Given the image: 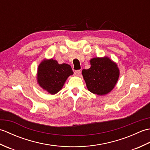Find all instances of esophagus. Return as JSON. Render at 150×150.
<instances>
[{
  "label": "esophagus",
  "mask_w": 150,
  "mask_h": 150,
  "mask_svg": "<svg viewBox=\"0 0 150 150\" xmlns=\"http://www.w3.org/2000/svg\"><path fill=\"white\" fill-rule=\"evenodd\" d=\"M81 74V70H76L74 72V75L76 76H80Z\"/></svg>",
  "instance_id": "1"
}]
</instances>
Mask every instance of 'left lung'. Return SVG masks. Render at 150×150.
<instances>
[{"instance_id":"1","label":"left lung","mask_w":150,"mask_h":150,"mask_svg":"<svg viewBox=\"0 0 150 150\" xmlns=\"http://www.w3.org/2000/svg\"><path fill=\"white\" fill-rule=\"evenodd\" d=\"M90 64V68L82 71L88 90L98 95L109 93L119 79V70L117 64L108 57L93 58Z\"/></svg>"}]
</instances>
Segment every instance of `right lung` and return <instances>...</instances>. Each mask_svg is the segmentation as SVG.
Listing matches in <instances>:
<instances>
[{"mask_svg":"<svg viewBox=\"0 0 150 150\" xmlns=\"http://www.w3.org/2000/svg\"><path fill=\"white\" fill-rule=\"evenodd\" d=\"M73 74L69 64H59L53 59L44 60L38 68L37 81L44 90L53 95L61 90L66 79Z\"/></svg>","mask_w":150,"mask_h":150,"instance_id":"1","label":"right lung"}]
</instances>
